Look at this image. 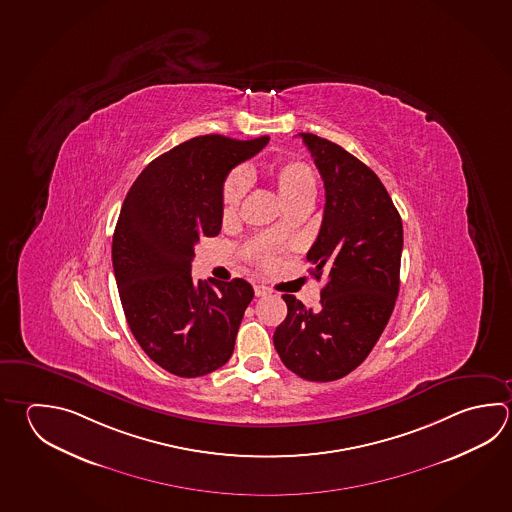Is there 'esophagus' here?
Wrapping results in <instances>:
<instances>
[{"mask_svg":"<svg viewBox=\"0 0 512 512\" xmlns=\"http://www.w3.org/2000/svg\"><path fill=\"white\" fill-rule=\"evenodd\" d=\"M253 290H255L257 297H266V295H270L271 293L270 288H268V286H262V284H257Z\"/></svg>","mask_w":512,"mask_h":512,"instance_id":"34e87169","label":"esophagus"}]
</instances>
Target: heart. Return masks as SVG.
I'll return each instance as SVG.
<instances>
[{"label": "heart", "instance_id": "obj_1", "mask_svg": "<svg viewBox=\"0 0 512 512\" xmlns=\"http://www.w3.org/2000/svg\"><path fill=\"white\" fill-rule=\"evenodd\" d=\"M268 177L280 195V199L290 208L295 204H308L313 201L317 193V174L311 168V164L304 161H277L268 166ZM250 175L244 174L242 170H235L228 175L224 190H222V217L226 221L233 219L239 208L242 199L248 192ZM262 261L270 262L268 255H262Z\"/></svg>", "mask_w": 512, "mask_h": 512}]
</instances>
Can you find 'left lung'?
<instances>
[{"label":"left lung","mask_w":512,"mask_h":512,"mask_svg":"<svg viewBox=\"0 0 512 512\" xmlns=\"http://www.w3.org/2000/svg\"><path fill=\"white\" fill-rule=\"evenodd\" d=\"M300 137L326 188L319 237L306 257L311 275L328 282L317 309L282 295L288 315L273 344L295 375L331 382L357 369L386 329L400 286L404 228L369 166L324 137Z\"/></svg>","instance_id":"left-lung-1"}]
</instances>
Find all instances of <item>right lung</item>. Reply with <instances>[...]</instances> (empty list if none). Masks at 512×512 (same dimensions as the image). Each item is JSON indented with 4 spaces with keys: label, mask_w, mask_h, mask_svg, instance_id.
Instances as JSON below:
<instances>
[{
    "label": "right lung",
    "mask_w": 512,
    "mask_h": 512,
    "mask_svg": "<svg viewBox=\"0 0 512 512\" xmlns=\"http://www.w3.org/2000/svg\"><path fill=\"white\" fill-rule=\"evenodd\" d=\"M268 141L193 137L148 164L126 193L112 239L119 299L137 344L175 377H203L232 357L253 288L195 282L192 261L199 239L221 232L230 170Z\"/></svg>",
    "instance_id": "add662e5"
}]
</instances>
